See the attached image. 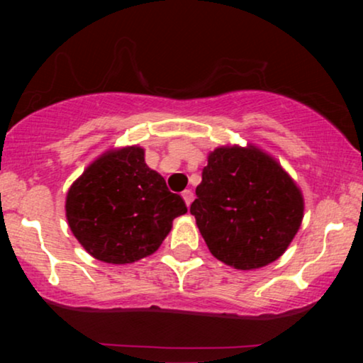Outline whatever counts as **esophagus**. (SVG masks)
Wrapping results in <instances>:
<instances>
[{"instance_id":"1","label":"esophagus","mask_w":363,"mask_h":363,"mask_svg":"<svg viewBox=\"0 0 363 363\" xmlns=\"http://www.w3.org/2000/svg\"><path fill=\"white\" fill-rule=\"evenodd\" d=\"M182 196H183V200H185L186 206H190L191 201H193V198H195V195H193L191 190H185V191L182 193Z\"/></svg>"}]
</instances>
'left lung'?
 I'll use <instances>...</instances> for the list:
<instances>
[{"label":"left lung","instance_id":"left-lung-1","mask_svg":"<svg viewBox=\"0 0 363 363\" xmlns=\"http://www.w3.org/2000/svg\"><path fill=\"white\" fill-rule=\"evenodd\" d=\"M190 211L216 259L259 269L284 255L304 218V196L279 162L255 143L208 153Z\"/></svg>","mask_w":363,"mask_h":363}]
</instances>
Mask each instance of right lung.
<instances>
[{
    "instance_id": "1",
    "label": "right lung",
    "mask_w": 363,
    "mask_h": 363,
    "mask_svg": "<svg viewBox=\"0 0 363 363\" xmlns=\"http://www.w3.org/2000/svg\"><path fill=\"white\" fill-rule=\"evenodd\" d=\"M183 198L168 190L145 163V148H108L89 163L66 195L72 235L89 255L108 264H130L155 252L185 215Z\"/></svg>"
}]
</instances>
